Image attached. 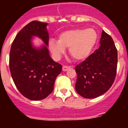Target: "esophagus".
<instances>
[{"label": "esophagus", "instance_id": "obj_1", "mask_svg": "<svg viewBox=\"0 0 128 128\" xmlns=\"http://www.w3.org/2000/svg\"><path fill=\"white\" fill-rule=\"evenodd\" d=\"M70 66H66V65H63V68H62V69H63V71H66L68 69H69Z\"/></svg>", "mask_w": 128, "mask_h": 128}]
</instances>
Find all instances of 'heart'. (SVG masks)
Listing matches in <instances>:
<instances>
[{"instance_id": "obj_1", "label": "heart", "mask_w": 128, "mask_h": 128, "mask_svg": "<svg viewBox=\"0 0 128 128\" xmlns=\"http://www.w3.org/2000/svg\"><path fill=\"white\" fill-rule=\"evenodd\" d=\"M98 34L94 29L65 30L58 35V40L51 39L48 47L53 55L59 58L68 48L69 54L76 60H82L89 56L98 42Z\"/></svg>"}]
</instances>
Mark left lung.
I'll return each instance as SVG.
<instances>
[{"instance_id": "obj_1", "label": "left lung", "mask_w": 128, "mask_h": 128, "mask_svg": "<svg viewBox=\"0 0 128 128\" xmlns=\"http://www.w3.org/2000/svg\"><path fill=\"white\" fill-rule=\"evenodd\" d=\"M100 47L75 68L76 90L86 99H94L108 91L115 81L117 50L112 38L102 30Z\"/></svg>"}]
</instances>
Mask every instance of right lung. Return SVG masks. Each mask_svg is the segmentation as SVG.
Instances as JSON below:
<instances>
[{
  "label": "right lung",
  "instance_id": "right-lung-1",
  "mask_svg": "<svg viewBox=\"0 0 128 128\" xmlns=\"http://www.w3.org/2000/svg\"><path fill=\"white\" fill-rule=\"evenodd\" d=\"M47 23L34 20L16 34L10 52V70L20 93L30 100L46 98L54 89L56 78L62 65L49 56ZM32 36L40 38L46 46L37 50L31 44Z\"/></svg>",
  "mask_w": 128,
  "mask_h": 128
}]
</instances>
